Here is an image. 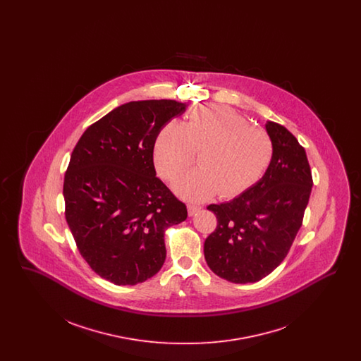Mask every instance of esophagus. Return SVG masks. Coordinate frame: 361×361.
<instances>
[{
    "label": "esophagus",
    "mask_w": 361,
    "mask_h": 361,
    "mask_svg": "<svg viewBox=\"0 0 361 361\" xmlns=\"http://www.w3.org/2000/svg\"><path fill=\"white\" fill-rule=\"evenodd\" d=\"M202 209V207L196 206V204H188V214L192 216V215H195L196 212H199Z\"/></svg>",
    "instance_id": "obj_1"
}]
</instances>
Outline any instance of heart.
I'll return each instance as SVG.
<instances>
[{
    "label": "heart",
    "mask_w": 361,
    "mask_h": 361,
    "mask_svg": "<svg viewBox=\"0 0 361 361\" xmlns=\"http://www.w3.org/2000/svg\"><path fill=\"white\" fill-rule=\"evenodd\" d=\"M202 152L199 166L180 177L174 188L192 202L234 197L253 187L267 172L274 143L269 134L224 105L190 111L187 123H166L154 143L157 172L168 181L184 172Z\"/></svg>",
    "instance_id": "heart-1"
}]
</instances>
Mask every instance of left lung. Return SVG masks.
I'll list each match as a JSON object with an SVG mask.
<instances>
[{"label":"left lung","mask_w":361,"mask_h":361,"mask_svg":"<svg viewBox=\"0 0 361 361\" xmlns=\"http://www.w3.org/2000/svg\"><path fill=\"white\" fill-rule=\"evenodd\" d=\"M274 157L262 178L235 199L211 204L218 224L204 242L215 275L235 284L256 283L290 252L309 204L312 176L303 146L281 124L268 121Z\"/></svg>","instance_id":"1"}]
</instances>
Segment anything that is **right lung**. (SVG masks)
Masks as SVG:
<instances>
[{
  "label": "right lung",
  "instance_id": "right-lung-1",
  "mask_svg": "<svg viewBox=\"0 0 361 361\" xmlns=\"http://www.w3.org/2000/svg\"><path fill=\"white\" fill-rule=\"evenodd\" d=\"M187 104L130 102L86 128L63 181L65 216L92 271L116 286L143 283L166 258L165 230L187 206L155 176V137Z\"/></svg>",
  "mask_w": 361,
  "mask_h": 361
}]
</instances>
